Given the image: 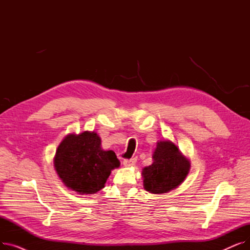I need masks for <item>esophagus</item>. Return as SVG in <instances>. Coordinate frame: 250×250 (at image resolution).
Masks as SVG:
<instances>
[{"mask_svg":"<svg viewBox=\"0 0 250 250\" xmlns=\"http://www.w3.org/2000/svg\"><path fill=\"white\" fill-rule=\"evenodd\" d=\"M136 158H132V159H125L124 160V162H123V164L125 166V167H130V166H133V165H135V163H136Z\"/></svg>","mask_w":250,"mask_h":250,"instance_id":"34e87169","label":"esophagus"}]
</instances>
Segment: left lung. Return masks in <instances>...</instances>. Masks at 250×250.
I'll return each instance as SVG.
<instances>
[{
    "mask_svg": "<svg viewBox=\"0 0 250 250\" xmlns=\"http://www.w3.org/2000/svg\"><path fill=\"white\" fill-rule=\"evenodd\" d=\"M190 162L171 141L157 143L153 163L143 169L144 188L152 193H166L176 188L189 172Z\"/></svg>",
    "mask_w": 250,
    "mask_h": 250,
    "instance_id": "8db88e82",
    "label": "left lung"
}]
</instances>
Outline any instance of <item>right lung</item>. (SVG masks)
Listing matches in <instances>:
<instances>
[{
  "instance_id": "obj_1",
  "label": "right lung",
  "mask_w": 250,
  "mask_h": 250,
  "mask_svg": "<svg viewBox=\"0 0 250 250\" xmlns=\"http://www.w3.org/2000/svg\"><path fill=\"white\" fill-rule=\"evenodd\" d=\"M56 171L64 186L80 194H93L104 188L120 160L113 151L101 148L95 132L70 134L61 142L54 159Z\"/></svg>"
}]
</instances>
